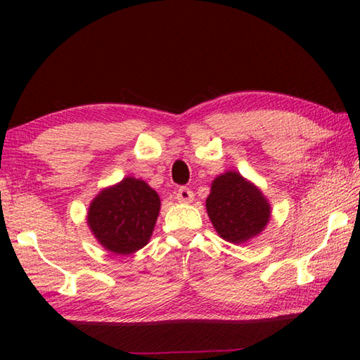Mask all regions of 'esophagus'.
Masks as SVG:
<instances>
[{"mask_svg":"<svg viewBox=\"0 0 360 360\" xmlns=\"http://www.w3.org/2000/svg\"><path fill=\"white\" fill-rule=\"evenodd\" d=\"M176 198L181 203H191L193 200V192L188 187H179L178 193H176Z\"/></svg>","mask_w":360,"mask_h":360,"instance_id":"1","label":"esophagus"}]
</instances>
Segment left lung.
Instances as JSON below:
<instances>
[{
    "label": "left lung",
    "mask_w": 360,
    "mask_h": 360,
    "mask_svg": "<svg viewBox=\"0 0 360 360\" xmlns=\"http://www.w3.org/2000/svg\"><path fill=\"white\" fill-rule=\"evenodd\" d=\"M206 211L219 236L230 243H246L270 221V203L252 182L227 172L212 181Z\"/></svg>",
    "instance_id": "8db88e82"
}]
</instances>
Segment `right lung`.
Returning <instances> with one entry per match:
<instances>
[{
  "label": "right lung",
  "instance_id": "right-lung-1",
  "mask_svg": "<svg viewBox=\"0 0 360 360\" xmlns=\"http://www.w3.org/2000/svg\"><path fill=\"white\" fill-rule=\"evenodd\" d=\"M160 198L144 181L124 178L103 188L90 203L87 224L96 241L114 254L136 252L149 243Z\"/></svg>",
  "mask_w": 360,
  "mask_h": 360
}]
</instances>
